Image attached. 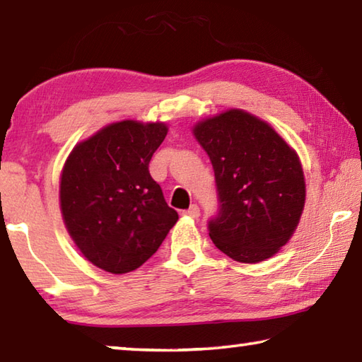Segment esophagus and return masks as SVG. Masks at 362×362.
Listing matches in <instances>:
<instances>
[{"instance_id":"esophagus-1","label":"esophagus","mask_w":362,"mask_h":362,"mask_svg":"<svg viewBox=\"0 0 362 362\" xmlns=\"http://www.w3.org/2000/svg\"><path fill=\"white\" fill-rule=\"evenodd\" d=\"M183 214H185V216H189L192 218H198L199 217V207L193 204V206H189V209L185 211Z\"/></svg>"}]
</instances>
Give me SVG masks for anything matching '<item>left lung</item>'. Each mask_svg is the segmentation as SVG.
Wrapping results in <instances>:
<instances>
[{
	"instance_id": "obj_1",
	"label": "left lung",
	"mask_w": 362,
	"mask_h": 362,
	"mask_svg": "<svg viewBox=\"0 0 362 362\" xmlns=\"http://www.w3.org/2000/svg\"><path fill=\"white\" fill-rule=\"evenodd\" d=\"M193 134L216 175L218 211L207 223L212 243L236 262L273 257L291 240L305 206L297 153L243 110L201 121Z\"/></svg>"
}]
</instances>
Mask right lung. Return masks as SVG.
<instances>
[{"mask_svg": "<svg viewBox=\"0 0 362 362\" xmlns=\"http://www.w3.org/2000/svg\"><path fill=\"white\" fill-rule=\"evenodd\" d=\"M164 122L126 119L78 144L60 177V211L81 254L108 273L137 269L179 220L148 164Z\"/></svg>", "mask_w": 362, "mask_h": 362, "instance_id": "obj_1", "label": "right lung"}]
</instances>
